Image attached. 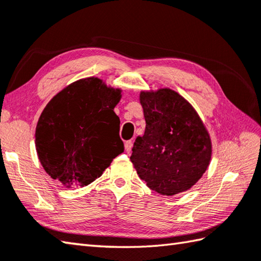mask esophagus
<instances>
[{"instance_id": "esophagus-1", "label": "esophagus", "mask_w": 261, "mask_h": 261, "mask_svg": "<svg viewBox=\"0 0 261 261\" xmlns=\"http://www.w3.org/2000/svg\"><path fill=\"white\" fill-rule=\"evenodd\" d=\"M124 148H125V151L126 152H130L131 151V148H132V141L131 140H127L124 142Z\"/></svg>"}]
</instances>
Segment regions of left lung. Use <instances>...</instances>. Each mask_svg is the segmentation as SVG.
<instances>
[{
  "mask_svg": "<svg viewBox=\"0 0 261 261\" xmlns=\"http://www.w3.org/2000/svg\"><path fill=\"white\" fill-rule=\"evenodd\" d=\"M145 135L137 137L130 160L148 188L164 196L185 192L212 161V139L201 117L175 90H141Z\"/></svg>",
  "mask_w": 261,
  "mask_h": 261,
  "instance_id": "obj_1",
  "label": "left lung"
}]
</instances>
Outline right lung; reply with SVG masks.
<instances>
[{"mask_svg": "<svg viewBox=\"0 0 261 261\" xmlns=\"http://www.w3.org/2000/svg\"><path fill=\"white\" fill-rule=\"evenodd\" d=\"M122 91L88 76L66 86L45 106L35 145L40 164L53 180L68 189L88 186L123 151L114 112Z\"/></svg>", "mask_w": 261, "mask_h": 261, "instance_id": "1", "label": "right lung"}]
</instances>
